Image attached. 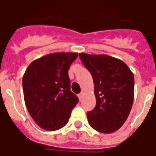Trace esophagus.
<instances>
[{
    "label": "esophagus",
    "mask_w": 156,
    "mask_h": 156,
    "mask_svg": "<svg viewBox=\"0 0 156 156\" xmlns=\"http://www.w3.org/2000/svg\"><path fill=\"white\" fill-rule=\"evenodd\" d=\"M78 97H79L80 101H82V99H83V93L79 94H78Z\"/></svg>",
    "instance_id": "34e87169"
}]
</instances>
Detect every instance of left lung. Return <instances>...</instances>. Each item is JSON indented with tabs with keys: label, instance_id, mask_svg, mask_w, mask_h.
<instances>
[{
	"label": "left lung",
	"instance_id": "1",
	"mask_svg": "<svg viewBox=\"0 0 156 156\" xmlns=\"http://www.w3.org/2000/svg\"><path fill=\"white\" fill-rule=\"evenodd\" d=\"M79 56L94 84L96 106L87 112L89 124L101 133H112L122 126L131 110L133 74L123 62L111 56L85 53Z\"/></svg>",
	"mask_w": 156,
	"mask_h": 156
}]
</instances>
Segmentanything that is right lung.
I'll return each instance as SVG.
<instances>
[{"instance_id": "right-lung-1", "label": "right lung", "mask_w": 156, "mask_h": 156, "mask_svg": "<svg viewBox=\"0 0 156 156\" xmlns=\"http://www.w3.org/2000/svg\"><path fill=\"white\" fill-rule=\"evenodd\" d=\"M77 53H54L37 59L23 78L25 103L31 117L49 131L61 129L79 98L70 90L69 69Z\"/></svg>"}]
</instances>
